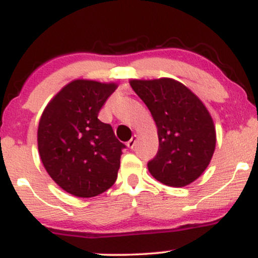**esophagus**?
<instances>
[{
	"label": "esophagus",
	"instance_id": "obj_1",
	"mask_svg": "<svg viewBox=\"0 0 258 258\" xmlns=\"http://www.w3.org/2000/svg\"><path fill=\"white\" fill-rule=\"evenodd\" d=\"M136 141H137V137H136V136H133V137L130 139L128 142H127V147L133 149V148H135V146H136Z\"/></svg>",
	"mask_w": 258,
	"mask_h": 258
}]
</instances>
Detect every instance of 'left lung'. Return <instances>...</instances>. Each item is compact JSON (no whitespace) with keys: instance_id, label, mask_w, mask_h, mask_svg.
I'll return each mask as SVG.
<instances>
[{"instance_id":"8db88e82","label":"left lung","mask_w":258,"mask_h":258,"mask_svg":"<svg viewBox=\"0 0 258 258\" xmlns=\"http://www.w3.org/2000/svg\"><path fill=\"white\" fill-rule=\"evenodd\" d=\"M158 127L159 150L148 162L155 179L184 186L199 178L214 155L216 130L203 102L176 80H131Z\"/></svg>"}]
</instances>
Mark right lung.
<instances>
[{"label":"right lung","mask_w":258,"mask_h":258,"mask_svg":"<svg viewBox=\"0 0 258 258\" xmlns=\"http://www.w3.org/2000/svg\"><path fill=\"white\" fill-rule=\"evenodd\" d=\"M116 84L75 80L53 97L37 130L38 153L46 171L69 194L92 198L114 184L123 143L98 119Z\"/></svg>","instance_id":"add662e5"}]
</instances>
